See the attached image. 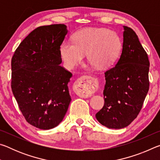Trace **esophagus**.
Wrapping results in <instances>:
<instances>
[{"mask_svg": "<svg viewBox=\"0 0 160 160\" xmlns=\"http://www.w3.org/2000/svg\"><path fill=\"white\" fill-rule=\"evenodd\" d=\"M98 83L94 78L83 76L77 80L75 85V92L81 97H89L97 90Z\"/></svg>", "mask_w": 160, "mask_h": 160, "instance_id": "1", "label": "esophagus"}]
</instances>
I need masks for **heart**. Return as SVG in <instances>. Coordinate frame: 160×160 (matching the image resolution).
<instances>
[{
	"mask_svg": "<svg viewBox=\"0 0 160 160\" xmlns=\"http://www.w3.org/2000/svg\"><path fill=\"white\" fill-rule=\"evenodd\" d=\"M122 50V42L116 32L106 28H86L77 32L73 42L61 45L60 55L65 66L72 68L87 53L88 62L97 69H106L117 60Z\"/></svg>",
	"mask_w": 160,
	"mask_h": 160,
	"instance_id": "b5f03b06",
	"label": "heart"
}]
</instances>
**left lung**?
I'll return each instance as SVG.
<instances>
[{
    "label": "left lung",
    "mask_w": 160,
    "mask_h": 160,
    "mask_svg": "<svg viewBox=\"0 0 160 160\" xmlns=\"http://www.w3.org/2000/svg\"><path fill=\"white\" fill-rule=\"evenodd\" d=\"M149 68L148 54L137 34L123 26L120 58L115 66L104 72V104L95 115L102 125L121 129L137 117L149 90Z\"/></svg>",
    "instance_id": "left-lung-1"
}]
</instances>
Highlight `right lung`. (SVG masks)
Wrapping results in <instances>:
<instances>
[{
  "label": "right lung",
  "mask_w": 160,
  "mask_h": 160,
  "mask_svg": "<svg viewBox=\"0 0 160 160\" xmlns=\"http://www.w3.org/2000/svg\"><path fill=\"white\" fill-rule=\"evenodd\" d=\"M68 33L63 24L39 27L15 51L11 88L26 121L36 128L57 126L68 109L72 73L60 66V47Z\"/></svg>",
  "instance_id": "obj_1"
}]
</instances>
